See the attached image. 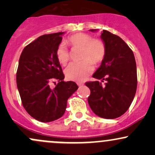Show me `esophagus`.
<instances>
[{"mask_svg":"<svg viewBox=\"0 0 155 155\" xmlns=\"http://www.w3.org/2000/svg\"><path fill=\"white\" fill-rule=\"evenodd\" d=\"M77 84H78V86H79V87H81V86H82L84 84L82 82H78Z\"/></svg>","mask_w":155,"mask_h":155,"instance_id":"obj_1","label":"esophagus"}]
</instances>
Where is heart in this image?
Wrapping results in <instances>:
<instances>
[{
    "label": "heart",
    "mask_w": 155,
    "mask_h": 155,
    "mask_svg": "<svg viewBox=\"0 0 155 155\" xmlns=\"http://www.w3.org/2000/svg\"><path fill=\"white\" fill-rule=\"evenodd\" d=\"M67 43L74 48H81L80 59L83 60L69 64L65 68V76L71 81H82L93 71L91 62L94 64H98L104 59L106 53V44L101 39L93 38L91 35L84 33L71 35L67 39ZM56 57L62 65H66L68 62L70 54L64 44H60L57 48Z\"/></svg>",
    "instance_id": "obj_1"
}]
</instances>
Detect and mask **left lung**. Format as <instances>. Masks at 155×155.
<instances>
[{
  "mask_svg": "<svg viewBox=\"0 0 155 155\" xmlns=\"http://www.w3.org/2000/svg\"><path fill=\"white\" fill-rule=\"evenodd\" d=\"M101 38L106 44V56L92 77L106 83H85L90 90L87 101L96 115L115 119L127 111L136 95V63L133 51L118 35L104 30Z\"/></svg>",
  "mask_w": 155,
  "mask_h": 155,
  "instance_id": "8db88e82",
  "label": "left lung"
}]
</instances>
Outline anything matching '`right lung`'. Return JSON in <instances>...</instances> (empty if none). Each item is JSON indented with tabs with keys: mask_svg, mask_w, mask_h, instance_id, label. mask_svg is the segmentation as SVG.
I'll return each mask as SVG.
<instances>
[{
	"mask_svg": "<svg viewBox=\"0 0 155 155\" xmlns=\"http://www.w3.org/2000/svg\"><path fill=\"white\" fill-rule=\"evenodd\" d=\"M64 32L43 35L24 48L19 60L17 84L23 107L42 122H52L64 114L67 101L79 87L63 81L64 74L56 57ZM58 83L54 88L50 84Z\"/></svg>",
	"mask_w": 155,
	"mask_h": 155,
	"instance_id": "obj_1",
	"label": "right lung"
}]
</instances>
